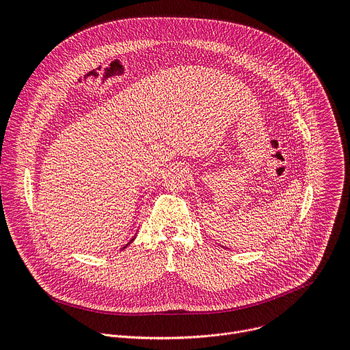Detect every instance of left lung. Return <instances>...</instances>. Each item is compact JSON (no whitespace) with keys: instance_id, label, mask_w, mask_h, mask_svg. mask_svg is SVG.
Wrapping results in <instances>:
<instances>
[{"instance_id":"8db88e82","label":"left lung","mask_w":350,"mask_h":350,"mask_svg":"<svg viewBox=\"0 0 350 350\" xmlns=\"http://www.w3.org/2000/svg\"><path fill=\"white\" fill-rule=\"evenodd\" d=\"M223 247H224V246H223Z\"/></svg>"}]
</instances>
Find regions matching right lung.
Segmentation results:
<instances>
[{
	"instance_id": "right-lung-1",
	"label": "right lung",
	"mask_w": 350,
	"mask_h": 350,
	"mask_svg": "<svg viewBox=\"0 0 350 350\" xmlns=\"http://www.w3.org/2000/svg\"><path fill=\"white\" fill-rule=\"evenodd\" d=\"M134 238H135V237H134ZM134 238H133V239H134ZM133 239H130V242H133ZM130 242H129V243H126V246H123V249H124V247H127V245H130Z\"/></svg>"
}]
</instances>
